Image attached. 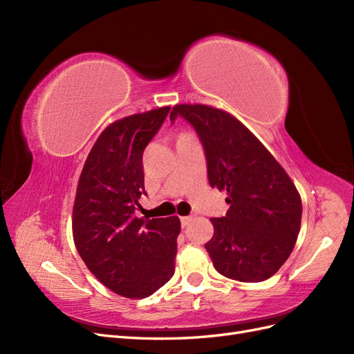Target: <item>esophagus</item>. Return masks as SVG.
<instances>
[{"instance_id":"obj_1","label":"esophagus","mask_w":354,"mask_h":354,"mask_svg":"<svg viewBox=\"0 0 354 354\" xmlns=\"http://www.w3.org/2000/svg\"><path fill=\"white\" fill-rule=\"evenodd\" d=\"M192 218H194V217H192V216H187V217H180V223H181V227H186L187 226V224L192 221Z\"/></svg>"}]
</instances>
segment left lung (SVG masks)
<instances>
[{"mask_svg": "<svg viewBox=\"0 0 354 354\" xmlns=\"http://www.w3.org/2000/svg\"><path fill=\"white\" fill-rule=\"evenodd\" d=\"M202 143L211 187L226 190V216L211 218L205 243L216 270L239 282L269 279L291 255L301 226V198L273 155L230 113L205 104H177Z\"/></svg>", "mask_w": 354, "mask_h": 354, "instance_id": "8db88e82", "label": "left lung"}]
</instances>
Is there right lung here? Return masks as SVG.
<instances>
[{
  "mask_svg": "<svg viewBox=\"0 0 354 354\" xmlns=\"http://www.w3.org/2000/svg\"><path fill=\"white\" fill-rule=\"evenodd\" d=\"M169 106L115 121L85 160L73 203L72 230L82 261L115 294L145 298L174 274L178 217L138 218L145 192L143 152Z\"/></svg>",
  "mask_w": 354,
  "mask_h": 354,
  "instance_id": "obj_1",
  "label": "right lung"
}]
</instances>
